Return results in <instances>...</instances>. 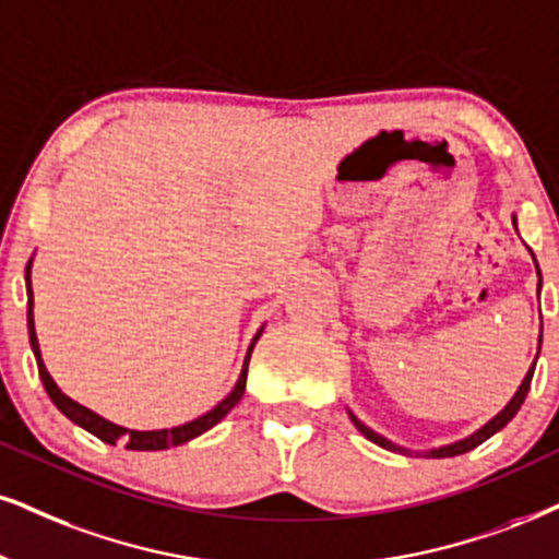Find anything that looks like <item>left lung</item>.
<instances>
[{
	"label": "left lung",
	"mask_w": 559,
	"mask_h": 559,
	"mask_svg": "<svg viewBox=\"0 0 559 559\" xmlns=\"http://www.w3.org/2000/svg\"><path fill=\"white\" fill-rule=\"evenodd\" d=\"M513 225H515V217H513ZM539 269V266H536ZM539 287H542V274H539ZM539 344H542V336H539ZM534 368H536V360H534V365L532 368H528V373H526V378H523V383L519 385V391H515V396L511 399V402H508V406L506 409L500 412V415H495L490 423H487L485 427H481V430H477L474 432V436H469V438H464V440H459V443H451V445H443V448H436V451H427L425 456L427 459H448V456H459V453H466V451H472V448H477L479 443H485L487 438H492L495 432L498 430H502V427H506L508 423H511V419L515 417V412L521 409V404H523V399H526V394H528V389H532V378H534ZM349 417H353V423H355V427L357 430L362 432L365 438L368 440H373L376 445H381V448H389V451H404V448H399V445H394L391 443V440H385L383 436H378V432H373L370 430V427H365L360 419H357L353 412H349ZM406 453V451H404Z\"/></svg>",
	"instance_id": "left-lung-1"
}]
</instances>
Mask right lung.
Returning <instances> with one entry per match:
<instances>
[{"label":"right lung","instance_id":"right-lung-1","mask_svg":"<svg viewBox=\"0 0 559 559\" xmlns=\"http://www.w3.org/2000/svg\"><path fill=\"white\" fill-rule=\"evenodd\" d=\"M31 264L33 259L27 261L25 266V285H27V334H31V347H33V355H36V362H38V376L40 381H44V389L46 394L51 396V402L59 406L61 415H67L72 419L74 425L85 427L87 432H93L95 438H100L103 443H123L129 448V451H163V448H170V445H181L186 440L202 436V432L210 430V427H215L219 419H223L227 412L233 409L240 402V396H243L246 391V376H248V360H251V353H253V344L261 336L264 329H259V334L253 336L251 347H248V355L243 360V370H240V378L236 383V389L227 394L223 402H219L215 409L206 412V415L191 419V423L186 425H178V427H170V430H127V427H119L114 423H108V419H103L95 415V412H90L87 406H82L78 402H72L67 394H61L59 385L53 383V378L48 376L44 360H40V347H38V336H36V323H33V287H31Z\"/></svg>","mask_w":559,"mask_h":559}]
</instances>
